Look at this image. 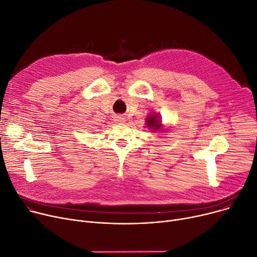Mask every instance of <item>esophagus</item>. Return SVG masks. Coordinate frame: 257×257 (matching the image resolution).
Returning <instances> with one entry per match:
<instances>
[{
	"label": "esophagus",
	"mask_w": 257,
	"mask_h": 257,
	"mask_svg": "<svg viewBox=\"0 0 257 257\" xmlns=\"http://www.w3.org/2000/svg\"><path fill=\"white\" fill-rule=\"evenodd\" d=\"M115 121L118 123H122L125 121V118L122 116H117V117H115Z\"/></svg>",
	"instance_id": "obj_1"
}]
</instances>
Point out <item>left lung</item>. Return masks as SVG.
Returning a JSON list of instances; mask_svg holds the SVG:
<instances>
[{"label": "left lung", "mask_w": 257, "mask_h": 257, "mask_svg": "<svg viewBox=\"0 0 257 257\" xmlns=\"http://www.w3.org/2000/svg\"><path fill=\"white\" fill-rule=\"evenodd\" d=\"M146 125L153 131V133L160 131L162 127V121L159 114H149V116L146 118Z\"/></svg>", "instance_id": "obj_1"}]
</instances>
